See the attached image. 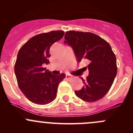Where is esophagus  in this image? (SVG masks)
<instances>
[{
	"instance_id": "1",
	"label": "esophagus",
	"mask_w": 133,
	"mask_h": 133,
	"mask_svg": "<svg viewBox=\"0 0 133 133\" xmlns=\"http://www.w3.org/2000/svg\"><path fill=\"white\" fill-rule=\"evenodd\" d=\"M65 78H66L67 79H71L72 78V76L71 75L66 74V75H65Z\"/></svg>"
}]
</instances>
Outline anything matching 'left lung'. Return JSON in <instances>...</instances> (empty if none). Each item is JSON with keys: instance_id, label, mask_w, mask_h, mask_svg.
<instances>
[{"instance_id": "obj_1", "label": "left lung", "mask_w": 133, "mask_h": 133, "mask_svg": "<svg viewBox=\"0 0 133 133\" xmlns=\"http://www.w3.org/2000/svg\"><path fill=\"white\" fill-rule=\"evenodd\" d=\"M64 43L73 49L77 61L87 59L89 75L75 95L82 100L94 102L104 97L111 88L117 73L116 60L111 45L99 36L88 32L69 31Z\"/></svg>"}]
</instances>
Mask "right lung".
Masks as SVG:
<instances>
[{
  "label": "right lung",
  "instance_id": "add662e5",
  "mask_svg": "<svg viewBox=\"0 0 133 133\" xmlns=\"http://www.w3.org/2000/svg\"><path fill=\"white\" fill-rule=\"evenodd\" d=\"M64 35L63 31H52L32 37L20 49L15 73L21 91L34 104L45 105L57 97L58 86L65 78L64 73L54 75L44 64L49 63V49Z\"/></svg>",
  "mask_w": 133,
  "mask_h": 133
}]
</instances>
